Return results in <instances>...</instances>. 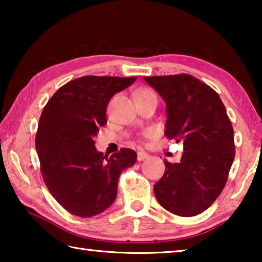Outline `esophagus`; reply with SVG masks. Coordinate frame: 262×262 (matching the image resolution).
I'll return each mask as SVG.
<instances>
[{"label": "esophagus", "instance_id": "esophagus-1", "mask_svg": "<svg viewBox=\"0 0 262 262\" xmlns=\"http://www.w3.org/2000/svg\"><path fill=\"white\" fill-rule=\"evenodd\" d=\"M145 158H148V154L144 152V151H139L137 152V161L141 162V161H144Z\"/></svg>", "mask_w": 262, "mask_h": 262}]
</instances>
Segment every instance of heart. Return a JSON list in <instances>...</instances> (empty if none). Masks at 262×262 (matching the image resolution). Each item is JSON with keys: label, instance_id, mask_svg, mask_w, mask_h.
<instances>
[{"label": "heart", "instance_id": "heart-1", "mask_svg": "<svg viewBox=\"0 0 262 262\" xmlns=\"http://www.w3.org/2000/svg\"><path fill=\"white\" fill-rule=\"evenodd\" d=\"M145 94H154V91L150 90V89H142L137 95H145Z\"/></svg>", "mask_w": 262, "mask_h": 262}]
</instances>
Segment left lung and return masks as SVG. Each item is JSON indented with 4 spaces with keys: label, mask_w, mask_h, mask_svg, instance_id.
I'll use <instances>...</instances> for the list:
<instances>
[{
    "label": "left lung",
    "mask_w": 262,
    "mask_h": 262,
    "mask_svg": "<svg viewBox=\"0 0 262 262\" xmlns=\"http://www.w3.org/2000/svg\"><path fill=\"white\" fill-rule=\"evenodd\" d=\"M166 103L164 134L183 142L179 163L165 161L154 186L157 201L189 217L208 209L223 190L234 159L233 128L217 92L188 74L143 77Z\"/></svg>",
    "instance_id": "1"
}]
</instances>
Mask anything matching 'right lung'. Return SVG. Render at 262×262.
Returning <instances> with one entry per match:
<instances>
[{"label": "right lung", "mask_w": 262, "mask_h": 262, "mask_svg": "<svg viewBox=\"0 0 262 262\" xmlns=\"http://www.w3.org/2000/svg\"><path fill=\"white\" fill-rule=\"evenodd\" d=\"M136 77L83 76L64 84L42 110L37 149L43 181L53 198L79 217H92L112 205L118 180L137 155L121 149L107 158L94 137L104 126L110 99Z\"/></svg>", "instance_id": "obj_1"}]
</instances>
